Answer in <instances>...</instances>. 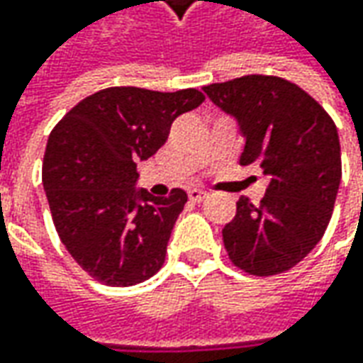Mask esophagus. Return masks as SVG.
I'll use <instances>...</instances> for the list:
<instances>
[{
  "mask_svg": "<svg viewBox=\"0 0 363 363\" xmlns=\"http://www.w3.org/2000/svg\"><path fill=\"white\" fill-rule=\"evenodd\" d=\"M206 191L203 189H198V188H194V189H189L188 191V198H189V202H194V203H200L206 200Z\"/></svg>",
  "mask_w": 363,
  "mask_h": 363,
  "instance_id": "obj_1",
  "label": "esophagus"
}]
</instances>
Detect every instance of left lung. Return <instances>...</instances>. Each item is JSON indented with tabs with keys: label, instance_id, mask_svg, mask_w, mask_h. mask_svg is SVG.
Returning <instances> with one entry per match:
<instances>
[{
	"label": "left lung",
	"instance_id": "8db88e82",
	"mask_svg": "<svg viewBox=\"0 0 363 363\" xmlns=\"http://www.w3.org/2000/svg\"><path fill=\"white\" fill-rule=\"evenodd\" d=\"M244 137L240 165L269 175L260 206L248 198L224 226V246L242 271L269 277L307 257L328 228L342 182L337 127L325 108L279 77L234 78L203 86Z\"/></svg>",
	"mask_w": 363,
	"mask_h": 363
}]
</instances>
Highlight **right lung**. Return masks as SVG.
Instances as JSON below:
<instances>
[{"label": "right lung", "mask_w": 363, "mask_h": 363, "mask_svg": "<svg viewBox=\"0 0 363 363\" xmlns=\"http://www.w3.org/2000/svg\"><path fill=\"white\" fill-rule=\"evenodd\" d=\"M203 103L196 89L157 92L113 86L86 96L52 129L42 184L60 240L92 279L143 283L160 271L188 194L155 198L137 186L179 115Z\"/></svg>", "instance_id": "right-lung-1"}]
</instances>
